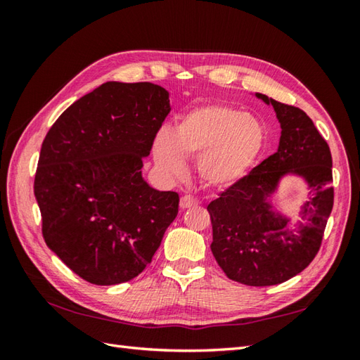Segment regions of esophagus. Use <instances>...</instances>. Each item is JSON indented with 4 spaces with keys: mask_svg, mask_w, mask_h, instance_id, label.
Masks as SVG:
<instances>
[{
    "mask_svg": "<svg viewBox=\"0 0 360 360\" xmlns=\"http://www.w3.org/2000/svg\"><path fill=\"white\" fill-rule=\"evenodd\" d=\"M179 205H181V209L193 207V205H198V200H196V198H193V196H190V195H184V196L181 198Z\"/></svg>",
    "mask_w": 360,
    "mask_h": 360,
    "instance_id": "esophagus-1",
    "label": "esophagus"
}]
</instances>
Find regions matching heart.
Here are the masks:
<instances>
[{"label": "heart", "instance_id": "obj_1", "mask_svg": "<svg viewBox=\"0 0 360 360\" xmlns=\"http://www.w3.org/2000/svg\"><path fill=\"white\" fill-rule=\"evenodd\" d=\"M264 143L257 117L227 105H202L178 117L173 133L160 131L153 142L158 167L170 176L184 173L186 158H200L198 170L210 186L240 179Z\"/></svg>", "mask_w": 360, "mask_h": 360}]
</instances>
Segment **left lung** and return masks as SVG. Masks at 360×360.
Returning <instances> with one entry per match:
<instances>
[{
    "mask_svg": "<svg viewBox=\"0 0 360 360\" xmlns=\"http://www.w3.org/2000/svg\"><path fill=\"white\" fill-rule=\"evenodd\" d=\"M272 105L281 127L278 150L240 178L207 210L212 254L229 278L248 286H272L300 274L322 246L334 204L333 158L326 141L303 110L257 94ZM288 172L302 175L310 192L297 231L265 201Z\"/></svg>",
    "mask_w": 360,
    "mask_h": 360,
    "instance_id": "obj_1",
    "label": "left lung"
}]
</instances>
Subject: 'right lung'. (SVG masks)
Returning <instances> with one entry per match:
<instances>
[{
    "label": "right lung",
    "mask_w": 360,
    "mask_h": 360,
    "mask_svg": "<svg viewBox=\"0 0 360 360\" xmlns=\"http://www.w3.org/2000/svg\"><path fill=\"white\" fill-rule=\"evenodd\" d=\"M170 112L148 82H106L62 112L46 134L34 181L48 248L79 277L110 286L151 263L179 195L142 178Z\"/></svg>",
    "instance_id": "add662e5"
}]
</instances>
